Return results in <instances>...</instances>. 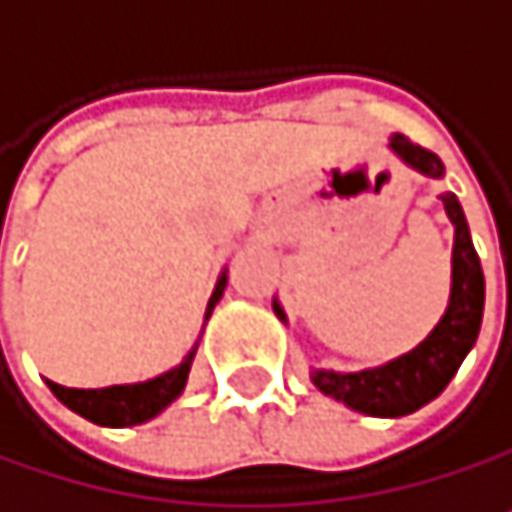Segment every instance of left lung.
Listing matches in <instances>:
<instances>
[{
  "label": "left lung",
  "instance_id": "1",
  "mask_svg": "<svg viewBox=\"0 0 512 512\" xmlns=\"http://www.w3.org/2000/svg\"><path fill=\"white\" fill-rule=\"evenodd\" d=\"M391 149L415 170L424 176L440 180L443 176V161L430 149H421L418 143H409L403 134L391 137ZM443 207L455 225V247H452V296L449 308L433 326L430 336L412 348L409 354L375 366L363 372H329V369H314L311 381L317 391L326 397L339 400L363 415L375 418H400L424 403L437 400L446 385L455 378L458 366L470 354L479 336L482 323V305H485V280H482V265L470 241V228L464 219V210L452 192L440 195ZM274 314L287 323V314L274 302Z\"/></svg>",
  "mask_w": 512,
  "mask_h": 512
}]
</instances>
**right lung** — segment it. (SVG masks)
Returning a JSON list of instances; mask_svg holds the SVG:
<instances>
[{
    "label": "right lung",
    "instance_id": "add662e5",
    "mask_svg": "<svg viewBox=\"0 0 512 512\" xmlns=\"http://www.w3.org/2000/svg\"><path fill=\"white\" fill-rule=\"evenodd\" d=\"M225 284H228V274L222 271L219 280H216V287H213V296L207 302L204 320L213 314L216 302L222 299ZM192 360H195V348L186 354V360L180 366H173L170 372H164L158 378L140 381V385H112V388H100V391H79V388H63V385L48 381V388L54 391V397L63 406H69L72 412H79L82 418H88L94 424L131 427V424H143V421L155 418L161 409H167L176 397L183 394L186 381H189Z\"/></svg>",
    "mask_w": 512,
    "mask_h": 512
}]
</instances>
